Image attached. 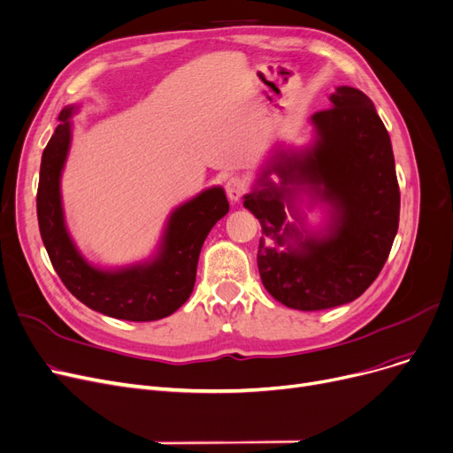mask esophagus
Wrapping results in <instances>:
<instances>
[{
	"label": "esophagus",
	"instance_id": "obj_1",
	"mask_svg": "<svg viewBox=\"0 0 453 453\" xmlns=\"http://www.w3.org/2000/svg\"><path fill=\"white\" fill-rule=\"evenodd\" d=\"M226 192H227V198L233 203H237L242 198V196L246 194V183L241 178H231L226 183Z\"/></svg>",
	"mask_w": 453,
	"mask_h": 453
}]
</instances>
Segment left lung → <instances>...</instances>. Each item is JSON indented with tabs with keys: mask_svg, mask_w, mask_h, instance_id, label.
I'll list each match as a JSON object with an SVG mask.
<instances>
[{
	"mask_svg": "<svg viewBox=\"0 0 453 453\" xmlns=\"http://www.w3.org/2000/svg\"><path fill=\"white\" fill-rule=\"evenodd\" d=\"M329 102L331 109L311 116L312 144L302 151H275L244 196V207L265 234L257 251L263 285L275 300L298 311L359 298L381 272L400 222L395 155L376 107L351 87H337ZM270 173L280 175V186L269 180ZM296 184L326 207L322 230L306 227L296 207ZM285 208L294 221L286 220Z\"/></svg>",
	"mask_w": 453,
	"mask_h": 453,
	"instance_id": "8db88e82",
	"label": "left lung"
}]
</instances>
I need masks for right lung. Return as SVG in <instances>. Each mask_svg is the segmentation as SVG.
<instances>
[{"label":"right lung","mask_w":453,"mask_h":453,"mask_svg":"<svg viewBox=\"0 0 453 453\" xmlns=\"http://www.w3.org/2000/svg\"><path fill=\"white\" fill-rule=\"evenodd\" d=\"M77 105L58 114V124L41 163L36 216L41 237L58 278L73 296L105 317L151 322L178 311L192 294L202 246L212 226L227 214L222 187H211L168 216L153 257L122 268H97L73 244L63 211L61 175L72 141L70 118Z\"/></svg>","instance_id":"add662e5"}]
</instances>
